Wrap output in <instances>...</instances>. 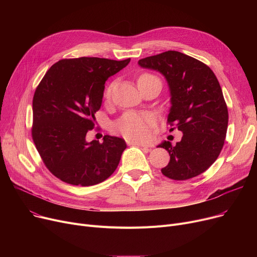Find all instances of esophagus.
<instances>
[{"label":"esophagus","instance_id":"34e87169","mask_svg":"<svg viewBox=\"0 0 257 257\" xmlns=\"http://www.w3.org/2000/svg\"><path fill=\"white\" fill-rule=\"evenodd\" d=\"M128 144H129V145H136V146L143 147V148H147L148 150L151 149L150 146H147V145H145V144H143V143H139V142H128Z\"/></svg>","mask_w":257,"mask_h":257}]
</instances>
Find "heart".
Listing matches in <instances>:
<instances>
[{
    "label": "heart",
    "instance_id": "1",
    "mask_svg": "<svg viewBox=\"0 0 257 257\" xmlns=\"http://www.w3.org/2000/svg\"><path fill=\"white\" fill-rule=\"evenodd\" d=\"M156 78L152 75L145 74L142 75L139 79H152ZM112 89V85H110L106 89V97L108 98L110 96ZM154 126V119L151 115H148L145 113H138V112H127L123 115L120 119H118L114 128L118 131L121 136H124L126 139L131 141H148L151 137L152 128Z\"/></svg>",
    "mask_w": 257,
    "mask_h": 257
}]
</instances>
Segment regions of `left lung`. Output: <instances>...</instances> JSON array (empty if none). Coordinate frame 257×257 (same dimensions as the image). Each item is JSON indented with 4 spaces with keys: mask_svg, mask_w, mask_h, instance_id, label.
I'll list each match as a JSON object with an SVG mask.
<instances>
[{
    "mask_svg": "<svg viewBox=\"0 0 257 257\" xmlns=\"http://www.w3.org/2000/svg\"><path fill=\"white\" fill-rule=\"evenodd\" d=\"M139 65L166 78L171 96L168 121L182 132L175 146L168 141L157 146L170 154L161 173L174 180L198 176L218 158L226 138L228 109L217 77L203 62L177 51L143 58Z\"/></svg>",
    "mask_w": 257,
    "mask_h": 257,
    "instance_id": "obj_1",
    "label": "left lung"
}]
</instances>
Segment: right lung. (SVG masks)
Here are the masks:
<instances>
[{"mask_svg":"<svg viewBox=\"0 0 257 257\" xmlns=\"http://www.w3.org/2000/svg\"><path fill=\"white\" fill-rule=\"evenodd\" d=\"M130 62L98 57L62 59L53 64L33 97L32 139L49 171L73 185L103 182L127 148L120 138L86 141L102 105L105 81Z\"/></svg>","mask_w":257,"mask_h":257,"instance_id":"1","label":"right lung"}]
</instances>
